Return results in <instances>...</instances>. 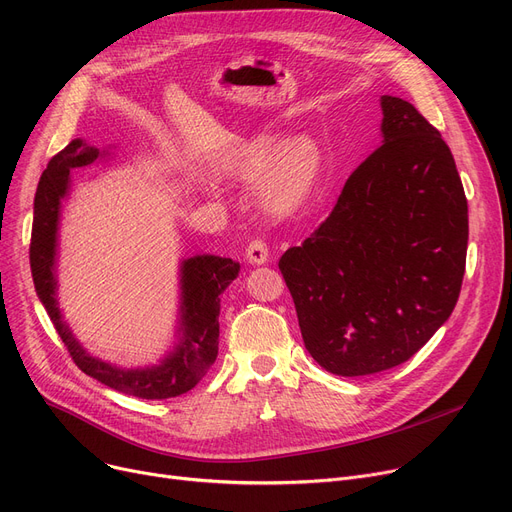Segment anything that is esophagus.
I'll use <instances>...</instances> for the list:
<instances>
[{
  "mask_svg": "<svg viewBox=\"0 0 512 512\" xmlns=\"http://www.w3.org/2000/svg\"><path fill=\"white\" fill-rule=\"evenodd\" d=\"M247 261L253 265H263L267 259H270V249H267V242L263 238H253L247 245Z\"/></svg>",
  "mask_w": 512,
  "mask_h": 512,
  "instance_id": "34e87169",
  "label": "esophagus"
}]
</instances>
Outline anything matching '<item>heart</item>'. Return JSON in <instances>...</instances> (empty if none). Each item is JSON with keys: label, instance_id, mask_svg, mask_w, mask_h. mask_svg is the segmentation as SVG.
Listing matches in <instances>:
<instances>
[{"label": "heart", "instance_id": "heart-1", "mask_svg": "<svg viewBox=\"0 0 512 512\" xmlns=\"http://www.w3.org/2000/svg\"><path fill=\"white\" fill-rule=\"evenodd\" d=\"M226 174L240 180L261 178V201L274 213L301 205L321 172V151L309 137H297L282 147V139L257 137L228 155Z\"/></svg>", "mask_w": 512, "mask_h": 512}]
</instances>
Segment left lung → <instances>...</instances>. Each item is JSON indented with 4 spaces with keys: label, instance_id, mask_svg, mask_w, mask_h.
<instances>
[{
    "label": "left lung",
    "instance_id": "left-lung-1",
    "mask_svg": "<svg viewBox=\"0 0 512 512\" xmlns=\"http://www.w3.org/2000/svg\"><path fill=\"white\" fill-rule=\"evenodd\" d=\"M382 114V145L278 263L307 351L344 378L409 361L450 317L465 276L467 197L448 145L405 99L384 95Z\"/></svg>",
    "mask_w": 512,
    "mask_h": 512
}]
</instances>
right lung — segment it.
I'll use <instances>...</instances> for the list:
<instances>
[{"mask_svg":"<svg viewBox=\"0 0 512 512\" xmlns=\"http://www.w3.org/2000/svg\"><path fill=\"white\" fill-rule=\"evenodd\" d=\"M99 149L80 139L66 145L49 164L39 180L35 195V215L31 234V272L39 299L53 321L58 336L66 344L72 361L97 382L118 392L164 400L193 390L218 357L220 344V294L238 276L240 265L226 257L197 255L182 263V305H180V344L161 365L147 369H120L91 357L76 342L62 321L56 303V234L60 218V201L68 191V176L72 168L93 164Z\"/></svg>","mask_w":512,"mask_h":512,"instance_id":"right-lung-1","label":"right lung"}]
</instances>
